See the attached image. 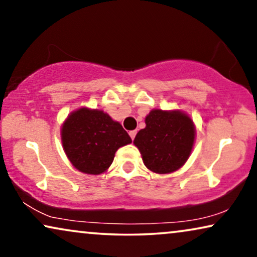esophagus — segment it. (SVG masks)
Listing matches in <instances>:
<instances>
[{"label": "esophagus", "mask_w": 257, "mask_h": 257, "mask_svg": "<svg viewBox=\"0 0 257 257\" xmlns=\"http://www.w3.org/2000/svg\"><path fill=\"white\" fill-rule=\"evenodd\" d=\"M136 135H137V131L136 130H133V131H130V137H131L132 140H135L136 138Z\"/></svg>", "instance_id": "34e87169"}]
</instances>
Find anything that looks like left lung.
Listing matches in <instances>:
<instances>
[{"label": "left lung", "instance_id": "1", "mask_svg": "<svg viewBox=\"0 0 257 257\" xmlns=\"http://www.w3.org/2000/svg\"><path fill=\"white\" fill-rule=\"evenodd\" d=\"M145 124L133 142L145 166L159 174L172 173L184 166L194 145L192 119L179 110H152L146 115Z\"/></svg>", "mask_w": 257, "mask_h": 257}]
</instances>
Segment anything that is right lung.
<instances>
[{
    "label": "right lung",
    "mask_w": 257,
    "mask_h": 257,
    "mask_svg": "<svg viewBox=\"0 0 257 257\" xmlns=\"http://www.w3.org/2000/svg\"><path fill=\"white\" fill-rule=\"evenodd\" d=\"M62 144L66 157L79 172L98 175L111 166L119 147L131 144L118 121L100 110L73 111L62 125Z\"/></svg>",
    "instance_id": "1"
}]
</instances>
